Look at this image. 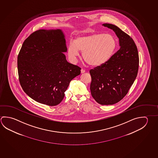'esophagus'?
<instances>
[{"label":"esophagus","instance_id":"obj_1","mask_svg":"<svg viewBox=\"0 0 158 158\" xmlns=\"http://www.w3.org/2000/svg\"><path fill=\"white\" fill-rule=\"evenodd\" d=\"M85 72V70L83 69H81V73H84Z\"/></svg>","mask_w":158,"mask_h":158}]
</instances>
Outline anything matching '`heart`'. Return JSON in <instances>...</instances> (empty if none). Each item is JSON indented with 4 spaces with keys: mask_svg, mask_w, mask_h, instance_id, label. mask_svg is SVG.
I'll use <instances>...</instances> for the list:
<instances>
[{
    "mask_svg": "<svg viewBox=\"0 0 158 158\" xmlns=\"http://www.w3.org/2000/svg\"><path fill=\"white\" fill-rule=\"evenodd\" d=\"M116 40L110 34L94 33L80 35L70 42L68 48V55L73 60L83 52L84 60L91 66H100L108 62L116 49Z\"/></svg>",
    "mask_w": 158,
    "mask_h": 158,
    "instance_id": "1",
    "label": "heart"
}]
</instances>
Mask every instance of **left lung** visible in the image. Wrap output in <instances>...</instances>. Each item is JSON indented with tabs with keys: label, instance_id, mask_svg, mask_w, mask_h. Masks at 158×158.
<instances>
[{
	"label": "left lung",
	"instance_id": "1",
	"mask_svg": "<svg viewBox=\"0 0 158 158\" xmlns=\"http://www.w3.org/2000/svg\"><path fill=\"white\" fill-rule=\"evenodd\" d=\"M119 38L120 49L105 64L90 70V91L101 105H113L127 95L138 74L139 54L133 39L116 25L103 24Z\"/></svg>",
	"mask_w": 158,
	"mask_h": 158
}]
</instances>
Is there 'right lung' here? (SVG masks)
Segmentation results:
<instances>
[{
    "mask_svg": "<svg viewBox=\"0 0 158 158\" xmlns=\"http://www.w3.org/2000/svg\"><path fill=\"white\" fill-rule=\"evenodd\" d=\"M67 48L61 29H40L23 43L18 56L20 85L37 102L56 106L64 98L81 68L67 61Z\"/></svg>",
    "mask_w": 158,
    "mask_h": 158,
    "instance_id": "add662e5",
    "label": "right lung"
}]
</instances>
